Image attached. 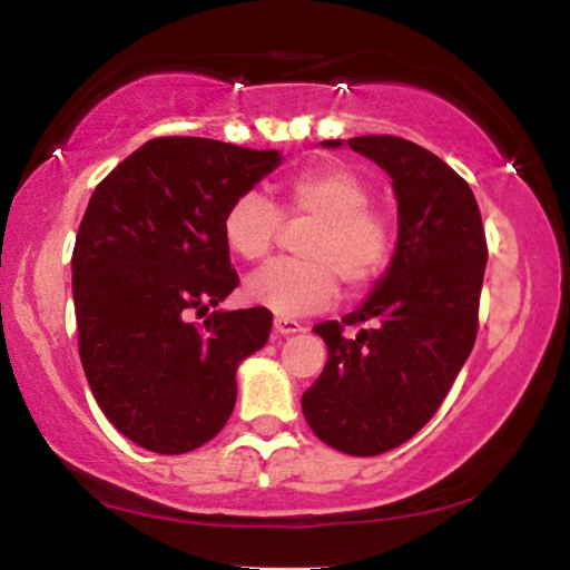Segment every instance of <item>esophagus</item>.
<instances>
[{"mask_svg":"<svg viewBox=\"0 0 570 570\" xmlns=\"http://www.w3.org/2000/svg\"><path fill=\"white\" fill-rule=\"evenodd\" d=\"M273 331H276V336H294V333L302 331V325L292 321V317H276L273 321Z\"/></svg>","mask_w":570,"mask_h":570,"instance_id":"obj_1","label":"esophagus"}]
</instances>
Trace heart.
I'll return each mask as SVG.
<instances>
[{
  "mask_svg": "<svg viewBox=\"0 0 570 570\" xmlns=\"http://www.w3.org/2000/svg\"><path fill=\"white\" fill-rule=\"evenodd\" d=\"M373 206V187L346 166L302 171L284 187V214L309 226L297 242L299 261H273L245 281V297L276 315H305L336 297L338 278L364 292L389 268L393 226ZM281 214L257 193L234 197L222 222L224 245L242 261L271 253Z\"/></svg>",
  "mask_w": 570,
  "mask_h": 570,
  "instance_id": "obj_1",
  "label": "heart"
}]
</instances>
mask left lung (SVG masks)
Wrapping results in <instances>:
<instances>
[{
    "instance_id": "obj_1",
    "label": "left lung",
    "mask_w": 570,
    "mask_h": 570,
    "mask_svg": "<svg viewBox=\"0 0 570 570\" xmlns=\"http://www.w3.org/2000/svg\"><path fill=\"white\" fill-rule=\"evenodd\" d=\"M341 146L323 140V148ZM346 146L389 171L399 237L370 297L341 323L313 328L328 362L302 396V412L331 449L377 456L430 422L472 354L488 242L472 187L428 148L393 135ZM344 324L363 331L344 337Z\"/></svg>"
}]
</instances>
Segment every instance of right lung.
I'll list each match as a JSON object with an SVG mask.
<instances>
[{
	"mask_svg": "<svg viewBox=\"0 0 570 570\" xmlns=\"http://www.w3.org/2000/svg\"><path fill=\"white\" fill-rule=\"evenodd\" d=\"M281 161L278 150L156 138L90 195L72 253L80 362L106 420L140 449L195 451L234 412L239 362L265 346L273 315L218 309L239 281L222 222ZM189 312L209 317L195 326Z\"/></svg>",
	"mask_w": 570,
	"mask_h": 570,
	"instance_id": "obj_1",
	"label": "right lung"
}]
</instances>
